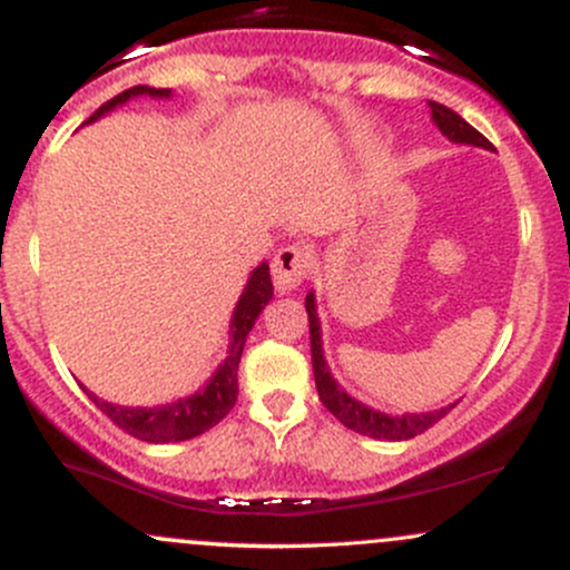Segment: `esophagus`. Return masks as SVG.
<instances>
[{
	"mask_svg": "<svg viewBox=\"0 0 570 570\" xmlns=\"http://www.w3.org/2000/svg\"><path fill=\"white\" fill-rule=\"evenodd\" d=\"M313 257L311 252L303 246H284L278 248V254L273 257V284L281 294H292L303 286L307 278V271H311Z\"/></svg>",
	"mask_w": 570,
	"mask_h": 570,
	"instance_id": "1",
	"label": "esophagus"
}]
</instances>
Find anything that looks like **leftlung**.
I'll list each match as a JSON object with an SVG mask.
<instances>
[{"label":"left lung","mask_w":570,"mask_h":570,"mask_svg":"<svg viewBox=\"0 0 570 570\" xmlns=\"http://www.w3.org/2000/svg\"><path fill=\"white\" fill-rule=\"evenodd\" d=\"M429 109H431V120H434V126L442 130L444 139H450L453 144H472V147L493 149V144H490L480 130L469 126L461 115H455L453 109H448L444 104L429 101ZM305 311H307V322H311V362H313V377H316L318 399H322L324 407L330 410L343 426L353 429L356 434L372 436V440L402 442V440H412V436L423 434V431L434 426L436 421H442V417L458 404L453 402L448 404V407L431 410V412H404V415H389V412H381L370 407V404L358 402V399H353L348 391L332 377L330 364H326L324 358L322 322H318L316 294L313 292H307Z\"/></svg>","instance_id":"8db88e82"}]
</instances>
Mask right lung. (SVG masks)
Masks as SVG:
<instances>
[{"label": "right lung", "instance_id": "obj_1", "mask_svg": "<svg viewBox=\"0 0 570 570\" xmlns=\"http://www.w3.org/2000/svg\"><path fill=\"white\" fill-rule=\"evenodd\" d=\"M149 96V98H171V88H149V85H136V88L122 90L120 96H115L112 101L101 104L94 115L88 117V122H96L98 117L112 112L115 107L130 101V98ZM273 299V284H271V267L267 263H259L248 276L244 292H240L238 303L233 307L230 318V345H227V356L222 358V364L214 370V375L208 377V383L195 394L176 399V402L158 404V407H122V404H112L98 399L94 391H88L82 385V391L94 399V404L109 421L117 423L122 431H128L130 436L153 444H166V442H185L193 436H200L203 431L217 426L222 417L235 407V399H238V364L240 353H244L246 337L252 332L254 322L259 318V313L265 311V305Z\"/></svg>", "mask_w": 570, "mask_h": 570}]
</instances>
